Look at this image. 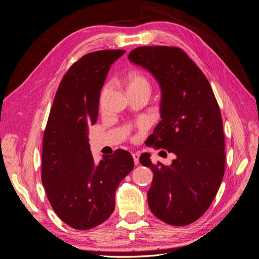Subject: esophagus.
Returning a JSON list of instances; mask_svg holds the SVG:
<instances>
[{
  "label": "esophagus",
  "mask_w": 259,
  "mask_h": 259,
  "mask_svg": "<svg viewBox=\"0 0 259 259\" xmlns=\"http://www.w3.org/2000/svg\"><path fill=\"white\" fill-rule=\"evenodd\" d=\"M132 155H133V159H134L135 165H138V163H139V154L138 153H133Z\"/></svg>",
  "instance_id": "34e87169"
}]
</instances>
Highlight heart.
I'll list each match as a JSON object with an SVG mask.
<instances>
[{"label":"heart","instance_id":"obj_1","mask_svg":"<svg viewBox=\"0 0 259 259\" xmlns=\"http://www.w3.org/2000/svg\"><path fill=\"white\" fill-rule=\"evenodd\" d=\"M125 81L127 84V90H136V89H146L150 91V83H149L148 79L143 75L142 73L132 71L130 72L126 77H125Z\"/></svg>","mask_w":259,"mask_h":259}]
</instances>
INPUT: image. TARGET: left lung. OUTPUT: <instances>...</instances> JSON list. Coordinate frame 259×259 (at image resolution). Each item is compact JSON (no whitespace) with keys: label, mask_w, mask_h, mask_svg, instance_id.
Here are the masks:
<instances>
[{"label":"left lung","mask_w":259,"mask_h":259,"mask_svg":"<svg viewBox=\"0 0 259 259\" xmlns=\"http://www.w3.org/2000/svg\"><path fill=\"white\" fill-rule=\"evenodd\" d=\"M131 62L145 68L161 88V121L147 146L173 152L170 165L139 161L153 171L148 204L154 216L173 226L199 219L213 202L225 173L223 119L209 82L178 48L142 46ZM166 153V152H165Z\"/></svg>","instance_id":"8db88e82"}]
</instances>
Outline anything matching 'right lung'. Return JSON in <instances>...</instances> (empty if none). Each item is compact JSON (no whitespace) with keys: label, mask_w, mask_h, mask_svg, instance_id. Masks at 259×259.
<instances>
[{"label":"right lung","mask_w":259,"mask_h":259,"mask_svg":"<svg viewBox=\"0 0 259 259\" xmlns=\"http://www.w3.org/2000/svg\"><path fill=\"white\" fill-rule=\"evenodd\" d=\"M123 50L84 55L58 86L43 135L42 184L55 213L77 230L94 228L110 217L115 190L134 167L130 152L119 149L96 163L89 126L98 116L100 91Z\"/></svg>","instance_id":"right-lung-1"}]
</instances>
